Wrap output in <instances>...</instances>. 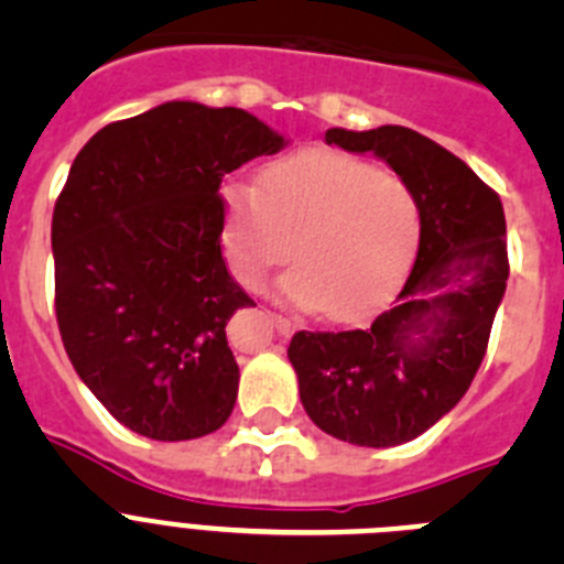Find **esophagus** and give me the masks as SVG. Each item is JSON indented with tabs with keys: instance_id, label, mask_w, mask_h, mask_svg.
Wrapping results in <instances>:
<instances>
[{
	"instance_id": "obj_1",
	"label": "esophagus",
	"mask_w": 564,
	"mask_h": 564,
	"mask_svg": "<svg viewBox=\"0 0 564 564\" xmlns=\"http://www.w3.org/2000/svg\"><path fill=\"white\" fill-rule=\"evenodd\" d=\"M268 316H271V322H273V327H276L279 336H288V333H293V327H296L291 318H285V316H276V313H268Z\"/></svg>"
}]
</instances>
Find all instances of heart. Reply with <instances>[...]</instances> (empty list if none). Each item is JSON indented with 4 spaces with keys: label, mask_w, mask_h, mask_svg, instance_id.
Listing matches in <instances>:
<instances>
[{
    "label": "heart",
    "mask_w": 564,
    "mask_h": 564,
    "mask_svg": "<svg viewBox=\"0 0 564 564\" xmlns=\"http://www.w3.org/2000/svg\"><path fill=\"white\" fill-rule=\"evenodd\" d=\"M223 248L234 276L257 288L288 257L276 291L299 307L356 316L378 305L410 268L421 208L403 177L350 154L296 152L251 183L220 192Z\"/></svg>",
    "instance_id": "heart-1"
}]
</instances>
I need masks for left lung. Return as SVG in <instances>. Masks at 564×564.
<instances>
[{
    "mask_svg": "<svg viewBox=\"0 0 564 564\" xmlns=\"http://www.w3.org/2000/svg\"><path fill=\"white\" fill-rule=\"evenodd\" d=\"M325 141L376 154L421 208L415 265L395 302L364 330H299L288 347L318 430L387 449L423 435L466 395L506 293V214L460 158L415 129L333 127Z\"/></svg>",
    "mask_w": 564,
    "mask_h": 564,
    "instance_id": "8db88e82",
    "label": "left lung"
}]
</instances>
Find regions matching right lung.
<instances>
[{"label":"right lung","mask_w":564,"mask_h":564,"mask_svg":"<svg viewBox=\"0 0 564 564\" xmlns=\"http://www.w3.org/2000/svg\"><path fill=\"white\" fill-rule=\"evenodd\" d=\"M288 147L237 107L166 101L84 143L53 212L64 350L115 421L194 441L228 421V318L253 305L220 251V183Z\"/></svg>","instance_id":"add662e5"}]
</instances>
